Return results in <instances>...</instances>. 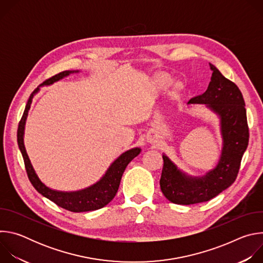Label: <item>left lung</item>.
Instances as JSON below:
<instances>
[{
	"instance_id": "8db88e82",
	"label": "left lung",
	"mask_w": 263,
	"mask_h": 263,
	"mask_svg": "<svg viewBox=\"0 0 263 263\" xmlns=\"http://www.w3.org/2000/svg\"><path fill=\"white\" fill-rule=\"evenodd\" d=\"M209 65L212 76L207 90L191 99L187 104H205L218 116L222 138L221 153L216 166L202 177L183 173L166 155H162L160 189L164 197L175 204L207 202L227 190L237 177L249 143L247 111L241 91L213 64Z\"/></svg>"
}]
</instances>
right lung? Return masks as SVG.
<instances>
[{
  "mask_svg": "<svg viewBox=\"0 0 263 263\" xmlns=\"http://www.w3.org/2000/svg\"><path fill=\"white\" fill-rule=\"evenodd\" d=\"M79 70H64L61 71L52 78L46 80L42 85H51L54 82H57L64 77H67L69 73L78 72ZM40 91V87H37L30 96L28 103L26 105L24 115L18 124L17 129V144L21 149V153L24 158L25 167L27 171L28 178L34 189L42 194L47 199L54 202L61 208H64L71 212H85L100 209L110 203L118 193L120 187L122 176L127 167V165L134 159L141 151L140 147H133L123 153L120 157H118L106 171L105 175L93 185L87 187V189L77 191V192H59L50 189L45 185L41 179L35 173L29 156L26 152V147L24 143V133H25V125L28 117V112L32 103L33 97Z\"/></svg>",
  "mask_w": 263,
  "mask_h": 263,
  "instance_id": "obj_1",
  "label": "right lung"
}]
</instances>
